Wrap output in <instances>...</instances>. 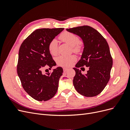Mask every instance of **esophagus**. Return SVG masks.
Listing matches in <instances>:
<instances>
[{
    "mask_svg": "<svg viewBox=\"0 0 130 130\" xmlns=\"http://www.w3.org/2000/svg\"><path fill=\"white\" fill-rule=\"evenodd\" d=\"M63 72H67V70H68V68L64 67V68H63Z\"/></svg>",
    "mask_w": 130,
    "mask_h": 130,
    "instance_id": "esophagus-1",
    "label": "esophagus"
}]
</instances>
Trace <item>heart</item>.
<instances>
[{
  "instance_id": "1",
  "label": "heart",
  "mask_w": 130,
  "mask_h": 130,
  "mask_svg": "<svg viewBox=\"0 0 130 130\" xmlns=\"http://www.w3.org/2000/svg\"><path fill=\"white\" fill-rule=\"evenodd\" d=\"M59 38L63 42L68 43L72 46V49L75 52H79L80 45L79 44L80 39L76 35L69 32H64L62 33ZM57 41L55 39L52 40L48 45L49 52L52 55H55L57 52ZM76 60V58L73 55L70 56H59L56 61L58 65L64 67H68L72 64L73 62Z\"/></svg>"
}]
</instances>
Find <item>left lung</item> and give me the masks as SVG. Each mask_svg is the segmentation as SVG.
I'll use <instances>...</instances> for the list:
<instances>
[{
  "label": "left lung",
  "mask_w": 130,
  "mask_h": 130,
  "mask_svg": "<svg viewBox=\"0 0 130 130\" xmlns=\"http://www.w3.org/2000/svg\"><path fill=\"white\" fill-rule=\"evenodd\" d=\"M66 30L79 36L84 43L81 59L73 68L76 72L73 85L76 91L86 97L99 94L110 78L113 61L109 46L104 37L89 26H81ZM89 67L88 73L82 74L77 68Z\"/></svg>",
  "instance_id": "8db88e82"
}]
</instances>
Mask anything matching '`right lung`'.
I'll return each instance as SVG.
<instances>
[{
	"label": "right lung",
	"instance_id": "1",
	"mask_svg": "<svg viewBox=\"0 0 130 130\" xmlns=\"http://www.w3.org/2000/svg\"><path fill=\"white\" fill-rule=\"evenodd\" d=\"M64 28L39 29L34 31L23 41L19 50L17 74L25 92L39 101L49 100L55 95L58 82L63 72L61 67L53 73H42L48 66L56 65L49 52L50 42Z\"/></svg>",
	"mask_w": 130,
	"mask_h": 130
}]
</instances>
